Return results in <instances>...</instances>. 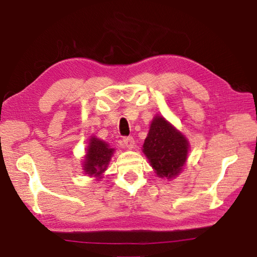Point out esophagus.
Listing matches in <instances>:
<instances>
[{"instance_id": "1", "label": "esophagus", "mask_w": 257, "mask_h": 257, "mask_svg": "<svg viewBox=\"0 0 257 257\" xmlns=\"http://www.w3.org/2000/svg\"><path fill=\"white\" fill-rule=\"evenodd\" d=\"M122 142H123V145L127 149H133L135 147V141H134L133 137H124Z\"/></svg>"}]
</instances>
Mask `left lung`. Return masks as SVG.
Returning a JSON list of instances; mask_svg holds the SVG:
<instances>
[{"mask_svg":"<svg viewBox=\"0 0 257 257\" xmlns=\"http://www.w3.org/2000/svg\"><path fill=\"white\" fill-rule=\"evenodd\" d=\"M189 142L162 115L152 118L142 151L155 173L162 179L177 178L186 166Z\"/></svg>","mask_w":257,"mask_h":257,"instance_id":"1","label":"left lung"}]
</instances>
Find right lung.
I'll use <instances>...</instances> for the list:
<instances>
[{
	"label": "right lung",
	"instance_id": "right-lung-1",
	"mask_svg": "<svg viewBox=\"0 0 257 257\" xmlns=\"http://www.w3.org/2000/svg\"><path fill=\"white\" fill-rule=\"evenodd\" d=\"M115 149L110 148L108 143L99 140L98 137L91 136L89 145L85 149V156L83 159V171L89 177L100 180L109 165L110 159Z\"/></svg>",
	"mask_w": 257,
	"mask_h": 257
}]
</instances>
